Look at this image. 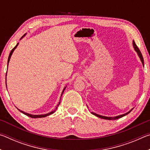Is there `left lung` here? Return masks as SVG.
Wrapping results in <instances>:
<instances>
[{
    "mask_svg": "<svg viewBox=\"0 0 150 150\" xmlns=\"http://www.w3.org/2000/svg\"><path fill=\"white\" fill-rule=\"evenodd\" d=\"M132 44H133V47H134V50H135L136 52H137V54H138V56H139V59H140V60H141V62H142V65H143V66H144L143 56H142V54H141L140 51H139V50L138 49V47H137V45H136V44H135V42H134V40H133ZM133 108H132L130 111H128V112H126V113H125V114H123V115H118V116H113V117H109V116H101V115H98V114H96V113H95V112H91V114H93V115L97 116V117H98V118H103V119H105V120H116V119H118V118H122V117H123V116H126V115H128V114L130 113V112L133 110Z\"/></svg>",
    "mask_w": 150,
    "mask_h": 150,
    "instance_id": "1",
    "label": "left lung"
}]
</instances>
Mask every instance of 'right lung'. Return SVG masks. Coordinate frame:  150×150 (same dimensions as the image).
<instances>
[{"mask_svg": "<svg viewBox=\"0 0 150 150\" xmlns=\"http://www.w3.org/2000/svg\"><path fill=\"white\" fill-rule=\"evenodd\" d=\"M25 35H26V34H24L23 36H22L21 38H20V40H21L22 38H24ZM18 44L19 43H18V44H16V46H15L13 49H12V50H11V53H10V54H9V56H8V63H9V62H10V59H11V56H12V54H13V52H14V50L16 49V48L17 47V46L18 45ZM6 73H7V71H6ZM6 88H7V85H6ZM66 87H67V86H66ZM66 87L63 88V91H62V95H61V98H62V95H63V92H64V91H65V88H66ZM61 98H60V100H61ZM59 104H60V101H59V104H58V105H57V107H56V108L54 110H52V112H49V113H47V114H45V115H31V114H29V113H27V112H24V111H22V110H20V109H18V110H20V112H21L22 113H23V114H24L25 115H26V116H29V117H30V118H44V117H46V116H49V115H52V114H54L55 112V110H57V107H58V106L59 105Z\"/></svg>", "mask_w": 150, "mask_h": 150, "instance_id": "1", "label": "right lung"}]
</instances>
